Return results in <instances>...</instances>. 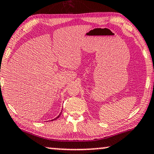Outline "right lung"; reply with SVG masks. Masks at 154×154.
<instances>
[{
  "label": "right lung",
  "mask_w": 154,
  "mask_h": 154,
  "mask_svg": "<svg viewBox=\"0 0 154 154\" xmlns=\"http://www.w3.org/2000/svg\"><path fill=\"white\" fill-rule=\"evenodd\" d=\"M61 114H62V111H61V112H60V114H59V115H58V116H57V117H56V118H54L53 120H56V119H58V118H59V117H60V115H61ZM53 120H52V121H53Z\"/></svg>",
  "instance_id": "obj_1"
}]
</instances>
